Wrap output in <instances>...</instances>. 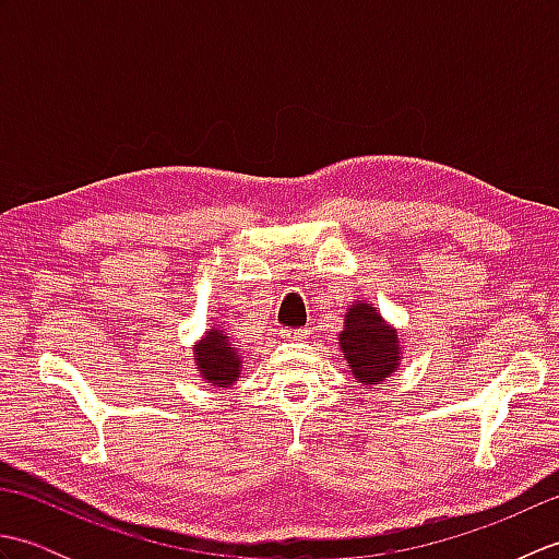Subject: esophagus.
<instances>
[{
    "label": "esophagus",
    "mask_w": 559,
    "mask_h": 559,
    "mask_svg": "<svg viewBox=\"0 0 559 559\" xmlns=\"http://www.w3.org/2000/svg\"><path fill=\"white\" fill-rule=\"evenodd\" d=\"M283 338H286V341H305L307 329H286V331H283Z\"/></svg>",
    "instance_id": "1"
}]
</instances>
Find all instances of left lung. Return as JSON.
Masks as SVG:
<instances>
[{
  "label": "left lung",
  "instance_id": "left-lung-1",
  "mask_svg": "<svg viewBox=\"0 0 559 559\" xmlns=\"http://www.w3.org/2000/svg\"><path fill=\"white\" fill-rule=\"evenodd\" d=\"M338 350L355 382L365 389L384 384L403 362L399 329L386 322L379 307L360 298L343 314Z\"/></svg>",
  "mask_w": 559,
  "mask_h": 559
}]
</instances>
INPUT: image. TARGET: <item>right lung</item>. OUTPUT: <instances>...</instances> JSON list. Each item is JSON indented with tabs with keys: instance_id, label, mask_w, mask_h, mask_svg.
Segmentation results:
<instances>
[{
	"instance_id": "add662e5",
	"label": "right lung",
	"mask_w": 559,
	"mask_h": 559,
	"mask_svg": "<svg viewBox=\"0 0 559 559\" xmlns=\"http://www.w3.org/2000/svg\"><path fill=\"white\" fill-rule=\"evenodd\" d=\"M192 358L201 382H206L218 391L235 386V382L242 374V353L240 348H235L233 338L228 336V329L221 322L209 326L204 336L194 343Z\"/></svg>"
}]
</instances>
